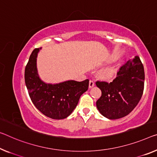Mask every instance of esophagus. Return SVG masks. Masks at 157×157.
I'll list each match as a JSON object with an SVG mask.
<instances>
[{"mask_svg": "<svg viewBox=\"0 0 157 157\" xmlns=\"http://www.w3.org/2000/svg\"><path fill=\"white\" fill-rule=\"evenodd\" d=\"M95 86V82H94L93 81L90 80V81H89V88H93V87Z\"/></svg>", "mask_w": 157, "mask_h": 157, "instance_id": "obj_1", "label": "esophagus"}]
</instances>
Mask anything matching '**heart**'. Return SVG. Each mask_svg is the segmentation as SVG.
<instances>
[{"mask_svg":"<svg viewBox=\"0 0 157 157\" xmlns=\"http://www.w3.org/2000/svg\"><path fill=\"white\" fill-rule=\"evenodd\" d=\"M116 73H117V69L115 67L110 65V66L105 67L101 69L98 74L102 78L105 80H111L115 76Z\"/></svg>","mask_w":157,"mask_h":157,"instance_id":"obj_1","label":"heart"}]
</instances>
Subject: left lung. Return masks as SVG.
I'll list each match as a JSON object with an SVG mask.
<instances>
[{
	"label": "left lung",
	"instance_id": "1",
	"mask_svg": "<svg viewBox=\"0 0 157 157\" xmlns=\"http://www.w3.org/2000/svg\"><path fill=\"white\" fill-rule=\"evenodd\" d=\"M144 67L138 56L121 67L112 82H96L102 95L96 102L99 112L109 119H118L131 113L140 100L144 90Z\"/></svg>",
	"mask_w": 157,
	"mask_h": 157
}]
</instances>
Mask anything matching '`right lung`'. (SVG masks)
<instances>
[{"instance_id": "1", "label": "right lung", "mask_w": 157, "mask_h": 157, "mask_svg": "<svg viewBox=\"0 0 157 157\" xmlns=\"http://www.w3.org/2000/svg\"><path fill=\"white\" fill-rule=\"evenodd\" d=\"M40 49L33 50L25 68L29 95L35 107L45 116L52 119H65L76 107L81 95L88 89L89 80H68L54 84L42 81L37 69V57Z\"/></svg>"}]
</instances>
